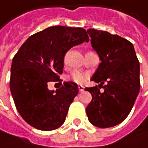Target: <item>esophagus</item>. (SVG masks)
I'll return each instance as SVG.
<instances>
[{
	"instance_id": "34e87169",
	"label": "esophagus",
	"mask_w": 148,
	"mask_h": 148,
	"mask_svg": "<svg viewBox=\"0 0 148 148\" xmlns=\"http://www.w3.org/2000/svg\"><path fill=\"white\" fill-rule=\"evenodd\" d=\"M79 92H83V91L84 90V86H83V85H79Z\"/></svg>"
}]
</instances>
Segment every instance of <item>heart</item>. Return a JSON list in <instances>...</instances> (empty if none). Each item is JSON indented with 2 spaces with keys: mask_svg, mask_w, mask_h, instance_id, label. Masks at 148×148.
<instances>
[{
  "mask_svg": "<svg viewBox=\"0 0 148 148\" xmlns=\"http://www.w3.org/2000/svg\"><path fill=\"white\" fill-rule=\"evenodd\" d=\"M88 77V74L84 73V72H82V71H79V70L74 71V73L72 74V76H71L72 79L75 83H77V84H83V83H84L87 80Z\"/></svg>",
  "mask_w": 148,
  "mask_h": 148,
  "instance_id": "heart-1",
  "label": "heart"
}]
</instances>
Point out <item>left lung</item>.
Segmentation results:
<instances>
[{
  "label": "left lung",
  "mask_w": 148,
  "mask_h": 148,
  "mask_svg": "<svg viewBox=\"0 0 148 148\" xmlns=\"http://www.w3.org/2000/svg\"><path fill=\"white\" fill-rule=\"evenodd\" d=\"M87 32L101 61L91 78L99 85L84 89L92 94L87 116L95 127H111L121 123L132 110L140 90V64L133 45L127 40L94 29Z\"/></svg>",
  "instance_id": "obj_1"
}]
</instances>
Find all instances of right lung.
<instances>
[{
	"mask_svg": "<svg viewBox=\"0 0 148 148\" xmlns=\"http://www.w3.org/2000/svg\"><path fill=\"white\" fill-rule=\"evenodd\" d=\"M89 39L79 27L51 26L25 41L12 60L10 89L17 111L35 128L51 131L64 123L69 105L79 93L77 84L64 82L49 90L50 81L61 79L68 50Z\"/></svg>",
	"mask_w": 148,
	"mask_h": 148,
	"instance_id": "add662e5",
	"label": "right lung"
}]
</instances>
